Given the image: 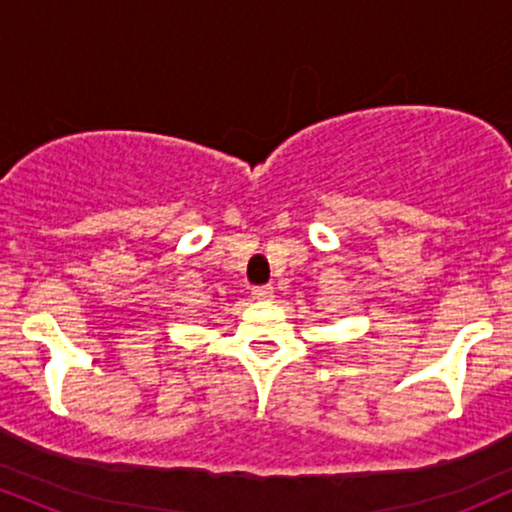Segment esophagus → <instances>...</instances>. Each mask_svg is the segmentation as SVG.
Returning <instances> with one entry per match:
<instances>
[{
	"label": "esophagus",
	"mask_w": 512,
	"mask_h": 512,
	"mask_svg": "<svg viewBox=\"0 0 512 512\" xmlns=\"http://www.w3.org/2000/svg\"><path fill=\"white\" fill-rule=\"evenodd\" d=\"M252 298H257V301H272L274 298V289L269 284L264 286H252Z\"/></svg>",
	"instance_id": "1"
}]
</instances>
